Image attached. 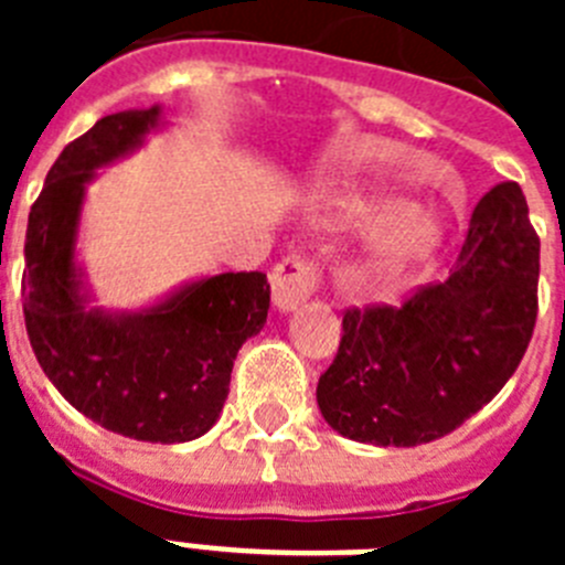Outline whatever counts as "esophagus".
<instances>
[{
    "mask_svg": "<svg viewBox=\"0 0 565 565\" xmlns=\"http://www.w3.org/2000/svg\"><path fill=\"white\" fill-rule=\"evenodd\" d=\"M317 288V268L306 257H286L271 271V297L279 313L294 311L302 306Z\"/></svg>",
    "mask_w": 565,
    "mask_h": 565,
    "instance_id": "1",
    "label": "esophagus"
}]
</instances>
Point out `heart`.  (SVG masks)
Instances as JSON below:
<instances>
[{"instance_id":"obj_1","label":"heart","mask_w":565,"mask_h":565,"mask_svg":"<svg viewBox=\"0 0 565 565\" xmlns=\"http://www.w3.org/2000/svg\"><path fill=\"white\" fill-rule=\"evenodd\" d=\"M322 223L344 232L377 226L359 259L367 277H396L430 257L444 239L441 217L427 203H402L387 186H351L328 194L322 201Z\"/></svg>"}]
</instances>
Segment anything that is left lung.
I'll return each instance as SVG.
<instances>
[{"label":"left lung","instance_id":"1","mask_svg":"<svg viewBox=\"0 0 565 565\" xmlns=\"http://www.w3.org/2000/svg\"><path fill=\"white\" fill-rule=\"evenodd\" d=\"M541 239L518 183L478 201L450 277L348 311L317 404L339 436L416 447L461 427L518 371L537 319Z\"/></svg>","mask_w":565,"mask_h":565}]
</instances>
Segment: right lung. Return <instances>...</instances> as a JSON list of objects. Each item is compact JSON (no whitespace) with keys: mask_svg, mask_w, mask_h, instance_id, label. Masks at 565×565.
Instances as JSON below:
<instances>
[{"mask_svg":"<svg viewBox=\"0 0 565 565\" xmlns=\"http://www.w3.org/2000/svg\"><path fill=\"white\" fill-rule=\"evenodd\" d=\"M154 129L158 104L104 115L50 167L24 237V326L42 371L78 413L135 441L181 444L221 418L237 351L266 326L271 286L259 271H228L138 311L93 306L76 254L84 194L98 169Z\"/></svg>","mask_w":565,"mask_h":565,"instance_id":"right-lung-1","label":"right lung"}]
</instances>
